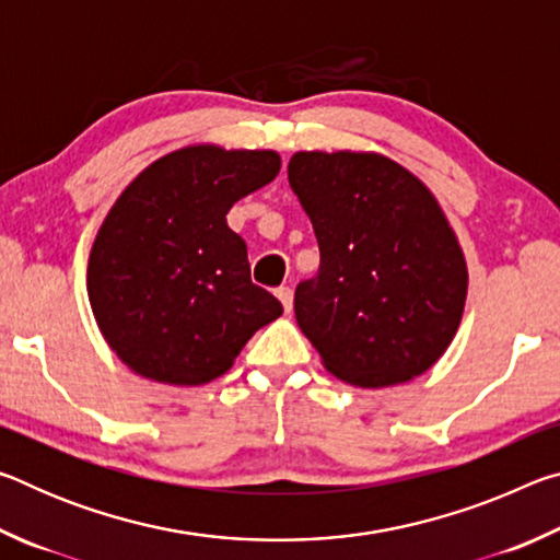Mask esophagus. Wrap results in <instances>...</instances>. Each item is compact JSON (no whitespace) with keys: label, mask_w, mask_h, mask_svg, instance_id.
<instances>
[{"label":"esophagus","mask_w":560,"mask_h":560,"mask_svg":"<svg viewBox=\"0 0 560 560\" xmlns=\"http://www.w3.org/2000/svg\"><path fill=\"white\" fill-rule=\"evenodd\" d=\"M277 296L281 301L283 311H287V314H291V308H293V291L289 287H279L277 289Z\"/></svg>","instance_id":"1"}]
</instances>
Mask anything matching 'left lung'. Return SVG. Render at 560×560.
<instances>
[{"mask_svg":"<svg viewBox=\"0 0 560 560\" xmlns=\"http://www.w3.org/2000/svg\"><path fill=\"white\" fill-rule=\"evenodd\" d=\"M289 185L320 252L293 311L324 365L360 387L428 371L467 299L464 254L430 189L373 153H296Z\"/></svg>","mask_w":560,"mask_h":560,"instance_id":"obj_1","label":"left lung"}]
</instances>
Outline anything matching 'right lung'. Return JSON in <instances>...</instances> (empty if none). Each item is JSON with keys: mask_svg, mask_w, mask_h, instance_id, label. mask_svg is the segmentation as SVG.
<instances>
[{"mask_svg": "<svg viewBox=\"0 0 560 560\" xmlns=\"http://www.w3.org/2000/svg\"><path fill=\"white\" fill-rule=\"evenodd\" d=\"M273 150H175L113 205L89 259V299L103 338L138 375L202 385L277 320L279 299L252 281L246 244L226 212L279 175Z\"/></svg>", "mask_w": 560, "mask_h": 560, "instance_id": "1", "label": "right lung"}]
</instances>
